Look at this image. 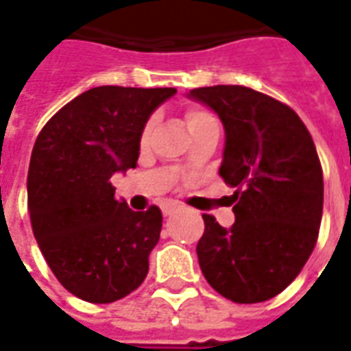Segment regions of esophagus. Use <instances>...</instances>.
Returning <instances> with one entry per match:
<instances>
[{
    "label": "esophagus",
    "instance_id": "1",
    "mask_svg": "<svg viewBox=\"0 0 351 351\" xmlns=\"http://www.w3.org/2000/svg\"><path fill=\"white\" fill-rule=\"evenodd\" d=\"M176 210H178V206L173 204V202H165V204L162 206V211H164L165 217H169V215H173V213H175Z\"/></svg>",
    "mask_w": 351,
    "mask_h": 351
}]
</instances>
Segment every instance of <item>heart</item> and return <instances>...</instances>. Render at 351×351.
I'll return each mask as SVG.
<instances>
[{
  "label": "heart",
  "instance_id": "heart-1",
  "mask_svg": "<svg viewBox=\"0 0 351 351\" xmlns=\"http://www.w3.org/2000/svg\"><path fill=\"white\" fill-rule=\"evenodd\" d=\"M210 114L204 110H199V108H195V110H189L187 112V116H186V123H187V127H191V125H195V123H200V121H206V119H210ZM151 128H152V121L147 123V127H145V136L149 132H151Z\"/></svg>",
  "mask_w": 351,
  "mask_h": 351
}]
</instances>
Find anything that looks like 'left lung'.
I'll list each match as a JSON object with an SVG mask.
<instances>
[{"label": "left lung", "instance_id": "obj_1", "mask_svg": "<svg viewBox=\"0 0 351 351\" xmlns=\"http://www.w3.org/2000/svg\"><path fill=\"white\" fill-rule=\"evenodd\" d=\"M187 97L223 121L219 175L237 189L230 228L202 215L200 271L228 300H269L300 274L317 243L324 180L311 134L293 108L252 88H195Z\"/></svg>", "mask_w": 351, "mask_h": 351}]
</instances>
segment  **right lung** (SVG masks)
<instances>
[{"mask_svg":"<svg viewBox=\"0 0 351 351\" xmlns=\"http://www.w3.org/2000/svg\"><path fill=\"white\" fill-rule=\"evenodd\" d=\"M175 88L97 86L51 117L27 175L34 239L57 280L80 300L110 304L140 287L162 211H132L110 178L134 169L149 117Z\"/></svg>","mask_w":351,"mask_h":351,"instance_id":"obj_1","label":"right lung"}]
</instances>
